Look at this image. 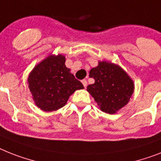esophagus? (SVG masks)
<instances>
[{"label": "esophagus", "instance_id": "1", "mask_svg": "<svg viewBox=\"0 0 161 161\" xmlns=\"http://www.w3.org/2000/svg\"><path fill=\"white\" fill-rule=\"evenodd\" d=\"M81 83L83 84L84 87H85V88H86V86H87V81H86V80H82Z\"/></svg>", "mask_w": 161, "mask_h": 161}]
</instances>
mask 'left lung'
I'll return each instance as SVG.
<instances>
[{
	"label": "left lung",
	"instance_id": "left-lung-1",
	"mask_svg": "<svg viewBox=\"0 0 161 161\" xmlns=\"http://www.w3.org/2000/svg\"><path fill=\"white\" fill-rule=\"evenodd\" d=\"M95 83L87 86V91L95 99L99 109L114 114L130 101L134 92V82L120 66L102 61L90 71Z\"/></svg>",
	"mask_w": 161,
	"mask_h": 161
}]
</instances>
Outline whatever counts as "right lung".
<instances>
[{"label": "right lung", "instance_id": "add662e5", "mask_svg": "<svg viewBox=\"0 0 161 161\" xmlns=\"http://www.w3.org/2000/svg\"><path fill=\"white\" fill-rule=\"evenodd\" d=\"M65 62L66 58L62 54L49 55L36 65L28 76L32 98L42 111L59 109L75 90L84 89Z\"/></svg>", "mask_w": 161, "mask_h": 161}]
</instances>
